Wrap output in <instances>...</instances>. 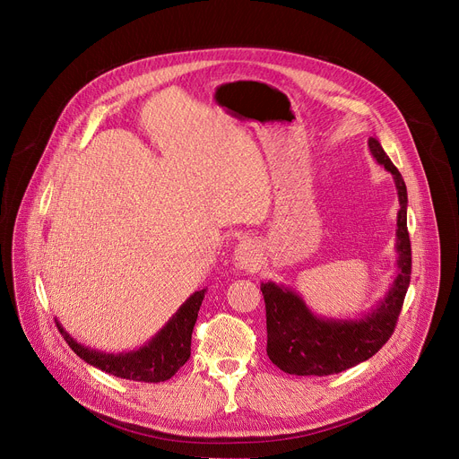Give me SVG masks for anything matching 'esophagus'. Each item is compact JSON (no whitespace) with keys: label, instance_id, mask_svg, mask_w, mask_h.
Listing matches in <instances>:
<instances>
[{"label":"esophagus","instance_id":"esophagus-1","mask_svg":"<svg viewBox=\"0 0 459 459\" xmlns=\"http://www.w3.org/2000/svg\"><path fill=\"white\" fill-rule=\"evenodd\" d=\"M258 258H260V249H258L255 239H251V238L239 239L236 249H234V255H232L234 266L239 270H255V266L258 264Z\"/></svg>","mask_w":459,"mask_h":459}]
</instances>
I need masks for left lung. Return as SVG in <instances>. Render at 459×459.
Listing matches in <instances>:
<instances>
[{
	"label": "left lung",
	"instance_id": "8db88e82",
	"mask_svg": "<svg viewBox=\"0 0 459 459\" xmlns=\"http://www.w3.org/2000/svg\"><path fill=\"white\" fill-rule=\"evenodd\" d=\"M372 156L393 175L398 189V275L387 296L365 318L325 320L312 315L305 301L275 282H262L266 303L268 357L282 372L294 376H329L344 372L376 355L394 333L411 281V242L407 232V189L391 158L376 137L368 139Z\"/></svg>",
	"mask_w": 459,
	"mask_h": 459
}]
</instances>
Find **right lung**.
<instances>
[{"label": "right lung", "instance_id": "right-lung-1", "mask_svg": "<svg viewBox=\"0 0 459 459\" xmlns=\"http://www.w3.org/2000/svg\"><path fill=\"white\" fill-rule=\"evenodd\" d=\"M204 292L206 290H199L189 296V299L177 310V315L163 325L156 336H152L149 344L128 353H104L91 350L72 339L59 322L57 327L66 344L85 363L123 379L160 383L171 379L191 355V333L197 322Z\"/></svg>", "mask_w": 459, "mask_h": 459}]
</instances>
